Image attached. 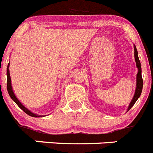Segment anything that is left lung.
Instances as JSON below:
<instances>
[{"label": "left lung", "mask_w": 153, "mask_h": 153, "mask_svg": "<svg viewBox=\"0 0 153 153\" xmlns=\"http://www.w3.org/2000/svg\"><path fill=\"white\" fill-rule=\"evenodd\" d=\"M134 56H135V60H136V67L138 68V73H137V75H136V91H135L134 97H133L132 100H131L130 103H129V107H128L127 111H129V109L133 106L135 102L137 101L139 97H140L142 90H143V78H142L141 63H140V59H139V56H138L137 50H136V47L135 45H134Z\"/></svg>", "instance_id": "1"}]
</instances>
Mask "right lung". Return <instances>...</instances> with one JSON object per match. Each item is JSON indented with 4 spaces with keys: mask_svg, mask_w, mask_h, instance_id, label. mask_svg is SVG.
<instances>
[{
    "mask_svg": "<svg viewBox=\"0 0 153 153\" xmlns=\"http://www.w3.org/2000/svg\"><path fill=\"white\" fill-rule=\"evenodd\" d=\"M9 66H10V63H8L7 68V92H8V93H9V95H10V98H11L12 100H13L16 103H17V106L21 108V109H22L24 113H26L27 114L29 115V116H30V117H44V116H40V115L35 114V113L30 112L29 109H27V108L25 107V106H24V105H23V104L18 100H17V98L16 97L15 94H14V93H13V89H12L11 79H10V71H9Z\"/></svg>",
    "mask_w": 153,
    "mask_h": 153,
    "instance_id": "1",
    "label": "right lung"
}]
</instances>
